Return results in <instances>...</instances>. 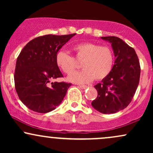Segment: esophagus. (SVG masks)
Wrapping results in <instances>:
<instances>
[{
  "mask_svg": "<svg viewBox=\"0 0 153 153\" xmlns=\"http://www.w3.org/2000/svg\"><path fill=\"white\" fill-rule=\"evenodd\" d=\"M78 87L80 88H81V89H85V88H88V85H79Z\"/></svg>",
  "mask_w": 153,
  "mask_h": 153,
  "instance_id": "obj_1",
  "label": "esophagus"
}]
</instances>
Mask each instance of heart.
Segmentation results:
<instances>
[{
  "label": "heart",
  "instance_id": "heart-1",
  "mask_svg": "<svg viewBox=\"0 0 153 153\" xmlns=\"http://www.w3.org/2000/svg\"><path fill=\"white\" fill-rule=\"evenodd\" d=\"M73 50L77 59L82 60L83 69L75 72L68 77L69 81L75 83H87L96 79L101 80L110 74L114 65V54L109 47L98 44L82 42L75 45ZM56 64L61 71L70 74L76 68L74 58L65 51H59L56 54Z\"/></svg>",
  "mask_w": 153,
  "mask_h": 153
}]
</instances>
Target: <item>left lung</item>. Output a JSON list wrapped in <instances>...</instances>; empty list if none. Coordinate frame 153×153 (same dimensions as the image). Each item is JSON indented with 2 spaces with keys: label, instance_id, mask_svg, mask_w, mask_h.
<instances>
[{
  "label": "left lung",
  "instance_id": "left-lung-1",
  "mask_svg": "<svg viewBox=\"0 0 153 153\" xmlns=\"http://www.w3.org/2000/svg\"><path fill=\"white\" fill-rule=\"evenodd\" d=\"M111 44L115 57L110 74L95 85L98 96L91 105L102 114H114L130 103L140 82V66L135 50L120 38L102 36Z\"/></svg>",
  "mask_w": 153,
  "mask_h": 153
}]
</instances>
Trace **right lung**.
Listing matches in <instances>:
<instances>
[{"label":"right lung","instance_id":"obj_1","mask_svg":"<svg viewBox=\"0 0 153 153\" xmlns=\"http://www.w3.org/2000/svg\"><path fill=\"white\" fill-rule=\"evenodd\" d=\"M75 34H48L31 40L16 60V91L22 102L38 113H48L62 103L71 83L52 82L62 77L56 54Z\"/></svg>","mask_w":153,"mask_h":153}]
</instances>
